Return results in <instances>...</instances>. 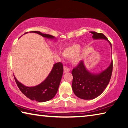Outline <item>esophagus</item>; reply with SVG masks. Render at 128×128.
Wrapping results in <instances>:
<instances>
[{"label": "esophagus", "mask_w": 128, "mask_h": 128, "mask_svg": "<svg viewBox=\"0 0 128 128\" xmlns=\"http://www.w3.org/2000/svg\"><path fill=\"white\" fill-rule=\"evenodd\" d=\"M70 71V69L68 67V66H64V73H66V72H68Z\"/></svg>", "instance_id": "obj_1"}]
</instances>
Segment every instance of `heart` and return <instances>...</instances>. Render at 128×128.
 Masks as SVG:
<instances>
[{
  "label": "heart",
  "mask_w": 128,
  "mask_h": 128,
  "mask_svg": "<svg viewBox=\"0 0 128 128\" xmlns=\"http://www.w3.org/2000/svg\"><path fill=\"white\" fill-rule=\"evenodd\" d=\"M80 50V46L79 44H72L64 48L62 53V55L66 58H71L75 56L72 61L74 63L77 64L80 60V58L79 54H78Z\"/></svg>",
  "instance_id": "heart-1"
}]
</instances>
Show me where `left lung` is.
Here are the masks:
<instances>
[{"label":"left lung","instance_id":"8db88e82","mask_svg":"<svg viewBox=\"0 0 128 128\" xmlns=\"http://www.w3.org/2000/svg\"><path fill=\"white\" fill-rule=\"evenodd\" d=\"M95 40L104 39L111 43L104 34L90 32ZM113 61L105 70L99 74H92L86 69L84 63L80 61L72 70L73 76L72 88L74 94L83 100H92L104 92L109 83L113 71Z\"/></svg>","mask_w":128,"mask_h":128}]
</instances>
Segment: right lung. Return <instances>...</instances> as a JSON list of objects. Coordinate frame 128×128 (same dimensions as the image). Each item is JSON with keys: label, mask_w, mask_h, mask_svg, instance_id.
Returning <instances> with one entry per match:
<instances>
[{"label": "right lung", "mask_w": 128, "mask_h": 128, "mask_svg": "<svg viewBox=\"0 0 128 128\" xmlns=\"http://www.w3.org/2000/svg\"><path fill=\"white\" fill-rule=\"evenodd\" d=\"M30 33H37L44 37L54 39V37L49 34L41 33L38 31H32ZM28 33H25L24 34ZM63 74V66L62 62H57L53 65L50 74L44 81L34 87H27L18 82L14 75V79L18 88L26 96L32 100L44 102L49 100L56 95L58 91L61 79Z\"/></svg>", "instance_id": "add662e5"}]
</instances>
